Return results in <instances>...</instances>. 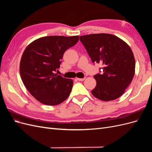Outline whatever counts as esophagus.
<instances>
[{
    "label": "esophagus",
    "instance_id": "obj_1",
    "mask_svg": "<svg viewBox=\"0 0 152 152\" xmlns=\"http://www.w3.org/2000/svg\"><path fill=\"white\" fill-rule=\"evenodd\" d=\"M77 79L78 80H79V81H84V80L86 79V77L82 78V79H81V78H77Z\"/></svg>",
    "mask_w": 152,
    "mask_h": 152
}]
</instances>
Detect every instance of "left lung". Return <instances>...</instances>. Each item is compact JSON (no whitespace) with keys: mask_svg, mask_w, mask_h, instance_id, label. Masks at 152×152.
<instances>
[{"mask_svg":"<svg viewBox=\"0 0 152 152\" xmlns=\"http://www.w3.org/2000/svg\"><path fill=\"white\" fill-rule=\"evenodd\" d=\"M80 40L93 63L103 65L102 73L94 76L96 86L92 94L105 102L120 97L135 73V59L131 48L118 37L108 34L80 36Z\"/></svg>","mask_w":152,"mask_h":152,"instance_id":"obj_1","label":"left lung"}]
</instances>
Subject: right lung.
I'll use <instances>...</instances> for the list:
<instances>
[{
    "instance_id": "obj_1",
    "label": "right lung",
    "mask_w": 152,
    "mask_h": 152,
    "mask_svg": "<svg viewBox=\"0 0 152 152\" xmlns=\"http://www.w3.org/2000/svg\"><path fill=\"white\" fill-rule=\"evenodd\" d=\"M79 41V36H48L34 40L21 56V80L30 93L44 104L61 103L70 94L73 80L54 74L64 53Z\"/></svg>"
}]
</instances>
